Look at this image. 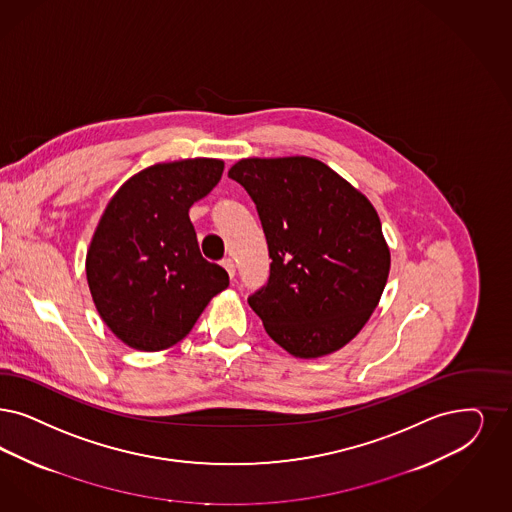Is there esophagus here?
Masks as SVG:
<instances>
[{
	"label": "esophagus",
	"instance_id": "obj_1",
	"mask_svg": "<svg viewBox=\"0 0 512 512\" xmlns=\"http://www.w3.org/2000/svg\"><path fill=\"white\" fill-rule=\"evenodd\" d=\"M222 265H224V267H226V271H228L229 277H231V279H233V277H235V262H233V260H231V258H226V260H224V262H222Z\"/></svg>",
	"mask_w": 512,
	"mask_h": 512
}]
</instances>
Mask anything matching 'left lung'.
I'll return each instance as SVG.
<instances>
[{
    "label": "left lung",
    "instance_id": "1",
    "mask_svg": "<svg viewBox=\"0 0 512 512\" xmlns=\"http://www.w3.org/2000/svg\"><path fill=\"white\" fill-rule=\"evenodd\" d=\"M228 176L252 197L273 260L248 305L290 355L338 351L368 322L389 277L391 252L374 205L305 155L248 157Z\"/></svg>",
    "mask_w": 512,
    "mask_h": 512
}]
</instances>
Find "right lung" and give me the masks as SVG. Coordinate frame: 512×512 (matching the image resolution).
Listing matches in <instances>:
<instances>
[{"label":"right lung","mask_w":512,"mask_h":512,"mask_svg":"<svg viewBox=\"0 0 512 512\" xmlns=\"http://www.w3.org/2000/svg\"><path fill=\"white\" fill-rule=\"evenodd\" d=\"M222 159L193 157L136 172L106 205L87 250L100 319L125 345L163 351L190 334L228 273L197 245L191 205L220 182Z\"/></svg>","instance_id":"1"}]
</instances>
